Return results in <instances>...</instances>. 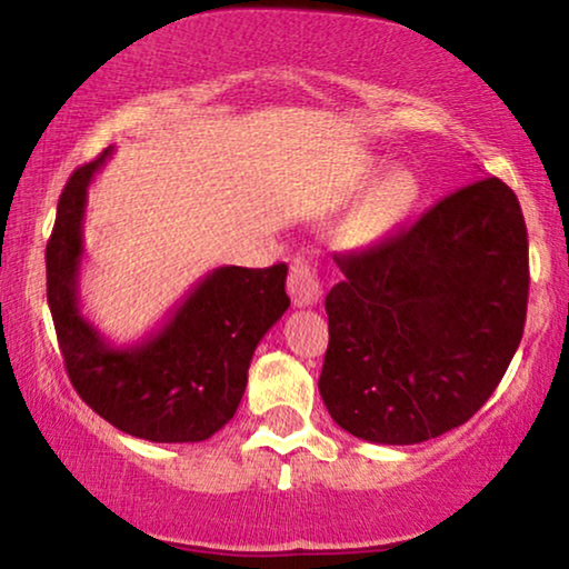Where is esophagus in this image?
<instances>
[{"label":"esophagus","instance_id":"34e87169","mask_svg":"<svg viewBox=\"0 0 569 569\" xmlns=\"http://www.w3.org/2000/svg\"><path fill=\"white\" fill-rule=\"evenodd\" d=\"M287 290L292 295V302L298 308H310L323 298V282L318 271L308 259H295L287 277Z\"/></svg>","mask_w":569,"mask_h":569}]
</instances>
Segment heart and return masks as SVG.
<instances>
[{
    "label": "heart",
    "mask_w": 569,
    "mask_h": 569,
    "mask_svg": "<svg viewBox=\"0 0 569 569\" xmlns=\"http://www.w3.org/2000/svg\"><path fill=\"white\" fill-rule=\"evenodd\" d=\"M411 199H415V181L403 173L393 176L391 181L378 191V197L372 199V204L362 217L365 236H378L380 230H386L388 224L399 220V217L409 209Z\"/></svg>",
    "instance_id": "1"
}]
</instances>
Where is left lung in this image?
Instances as JSON below:
<instances>
[{
    "label": "left lung",
    "mask_w": 569,
    "mask_h": 569,
    "mask_svg": "<svg viewBox=\"0 0 569 569\" xmlns=\"http://www.w3.org/2000/svg\"><path fill=\"white\" fill-rule=\"evenodd\" d=\"M318 391L355 438L415 446L469 422L523 337L528 232L518 197L481 178L411 228L333 256Z\"/></svg>",
    "instance_id": "left-lung-1"
}]
</instances>
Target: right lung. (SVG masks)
I'll list each match as a JSON object with an SVG mask.
<instances>
[{
	"mask_svg": "<svg viewBox=\"0 0 569 569\" xmlns=\"http://www.w3.org/2000/svg\"><path fill=\"white\" fill-rule=\"evenodd\" d=\"M111 147L69 176L46 246V295L74 391L121 432L152 442H201L236 415L248 365L287 308V267H220L186 295L158 331L113 347L80 313L82 220L92 176Z\"/></svg>",
	"mask_w": 569,
	"mask_h": 569,
	"instance_id": "right-lung-1",
	"label": "right lung"
}]
</instances>
